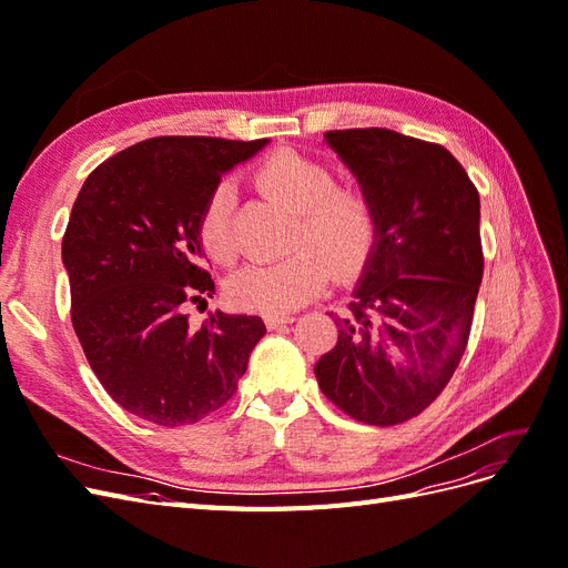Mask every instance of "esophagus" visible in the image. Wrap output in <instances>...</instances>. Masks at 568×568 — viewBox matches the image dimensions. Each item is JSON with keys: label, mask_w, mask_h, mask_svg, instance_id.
Listing matches in <instances>:
<instances>
[{"label": "esophagus", "mask_w": 568, "mask_h": 568, "mask_svg": "<svg viewBox=\"0 0 568 568\" xmlns=\"http://www.w3.org/2000/svg\"><path fill=\"white\" fill-rule=\"evenodd\" d=\"M265 320H267V324H270L272 329H274V326H284V324H291V322H294L296 317L291 315V313H274V315H267Z\"/></svg>", "instance_id": "esophagus-1"}]
</instances>
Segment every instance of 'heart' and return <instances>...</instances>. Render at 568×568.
I'll return each instance as SVG.
<instances>
[{
	"mask_svg": "<svg viewBox=\"0 0 568 568\" xmlns=\"http://www.w3.org/2000/svg\"><path fill=\"white\" fill-rule=\"evenodd\" d=\"M255 186L296 213L291 246L296 251L277 263L248 265L230 282V298L251 311L286 313L317 296L338 270L355 267L369 253L376 217L372 199L353 182H334L332 168L277 151L255 170ZM230 189L222 184L209 196L199 217V242L217 265H232L236 239L230 217Z\"/></svg>",
	"mask_w": 568,
	"mask_h": 568,
	"instance_id": "heart-1",
	"label": "heart"
}]
</instances>
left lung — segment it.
Wrapping results in <instances>:
<instances>
[{"label":"left lung","instance_id":"1","mask_svg":"<svg viewBox=\"0 0 568 568\" xmlns=\"http://www.w3.org/2000/svg\"><path fill=\"white\" fill-rule=\"evenodd\" d=\"M324 140L372 199L376 234L315 376L348 417L403 424L438 398L467 348L484 280L478 192L440 144L386 128Z\"/></svg>","mask_w":568,"mask_h":568}]
</instances>
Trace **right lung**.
I'll list each match as a JSON object with an SVG mask.
<instances>
[{
  "label": "right lung",
  "mask_w": 568,
  "mask_h": 568,
  "mask_svg": "<svg viewBox=\"0 0 568 568\" xmlns=\"http://www.w3.org/2000/svg\"><path fill=\"white\" fill-rule=\"evenodd\" d=\"M267 140L153 136L92 170L63 234L71 320L111 398L159 426L194 424L236 393L265 324L186 303L213 298L199 217L220 178Z\"/></svg>",
  "instance_id": "1"
}]
</instances>
